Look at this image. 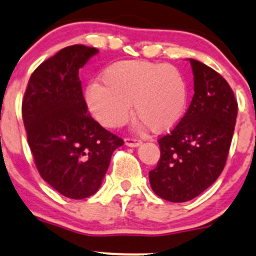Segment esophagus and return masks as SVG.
Wrapping results in <instances>:
<instances>
[{"label": "esophagus", "mask_w": 256, "mask_h": 256, "mask_svg": "<svg viewBox=\"0 0 256 256\" xmlns=\"http://www.w3.org/2000/svg\"><path fill=\"white\" fill-rule=\"evenodd\" d=\"M124 143H126V146L134 148V146H140L142 140H139V139H134V138H126L124 139Z\"/></svg>", "instance_id": "esophagus-1"}]
</instances>
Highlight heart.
I'll return each instance as SVG.
<instances>
[{"label": "heart", "mask_w": 256, "mask_h": 256, "mask_svg": "<svg viewBox=\"0 0 256 256\" xmlns=\"http://www.w3.org/2000/svg\"><path fill=\"white\" fill-rule=\"evenodd\" d=\"M103 83H90L87 106L106 127H120L134 112L156 133L170 130L183 118L188 90L176 67L146 60H122L110 66Z\"/></svg>", "instance_id": "1"}]
</instances>
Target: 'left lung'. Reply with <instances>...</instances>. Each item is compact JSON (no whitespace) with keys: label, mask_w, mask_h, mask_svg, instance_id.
I'll use <instances>...</instances> for the list:
<instances>
[{"label":"left lung","mask_w":256,"mask_h":256,"mask_svg":"<svg viewBox=\"0 0 256 256\" xmlns=\"http://www.w3.org/2000/svg\"><path fill=\"white\" fill-rule=\"evenodd\" d=\"M189 60L193 100L180 122L158 140L160 159L149 172L154 193L173 203L192 200L216 180L225 166L238 114L226 80L204 63Z\"/></svg>","instance_id":"left-lung-1"}]
</instances>
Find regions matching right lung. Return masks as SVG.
Masks as SVG:
<instances>
[{"label": "right lung", "mask_w": 256, "mask_h": 256, "mask_svg": "<svg viewBox=\"0 0 256 256\" xmlns=\"http://www.w3.org/2000/svg\"><path fill=\"white\" fill-rule=\"evenodd\" d=\"M98 50L66 47L32 73L22 118L34 164L43 180L70 199L100 189L113 152L124 144L88 113L80 70Z\"/></svg>", "instance_id": "add662e5"}]
</instances>
